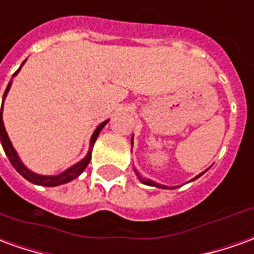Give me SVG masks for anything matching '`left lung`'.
Returning a JSON list of instances; mask_svg holds the SVG:
<instances>
[{"instance_id":"left-lung-1","label":"left lung","mask_w":254,"mask_h":254,"mask_svg":"<svg viewBox=\"0 0 254 254\" xmlns=\"http://www.w3.org/2000/svg\"><path fill=\"white\" fill-rule=\"evenodd\" d=\"M202 174H203V173H202ZM202 174H199L197 177H200ZM137 177L139 178V181H141V183H142V184H145V185H150V187H157V188H164V190L167 188V190H169V187H166V185H162V184L153 183V181H150V180H146V178L141 177V176H139L138 173H137ZM197 177H196V178H197ZM196 178H195V180H196Z\"/></svg>"}]
</instances>
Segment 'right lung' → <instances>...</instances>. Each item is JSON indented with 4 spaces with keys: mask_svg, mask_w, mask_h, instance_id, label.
Returning <instances> with one entry per match:
<instances>
[{
    "mask_svg": "<svg viewBox=\"0 0 254 254\" xmlns=\"http://www.w3.org/2000/svg\"><path fill=\"white\" fill-rule=\"evenodd\" d=\"M23 64H22V66H23ZM22 66H20V67H22ZM20 67L13 73V77L16 76L17 71L20 70ZM10 84L12 83L8 84L6 90H5V92H3V99H5L6 94H8V91H9ZM2 106H3V102L2 105H1V144H2V148L3 150H5V153H6V156H8V159H9L10 164H12V166L15 167V170H16L22 177L26 178L27 181H30V183L33 184H37V185H44V187H57V185H62V184L69 183V181H71V180H74V178L78 177V176H80V174L84 171V169L88 166V163H90L91 149H92V146H94V144H95V141H97V138L98 135H99L101 130L104 128L105 124L108 123V120H106V122H104V123L98 126V128L95 130V132L92 134V137H91L90 150H88L87 156L84 157L81 162H78V163L74 164L73 167L67 169V170L64 171V173H61V174H58V176H52V177H51V176H38V174H36V173H33V171L29 170V169H27V167L20 162V159H19V156H17L16 150L13 149V146H12V144H10L9 138H8V134H6L5 127H3Z\"/></svg>",
    "mask_w": 254,
    "mask_h": 254,
    "instance_id": "add662e5",
    "label": "right lung"
}]
</instances>
